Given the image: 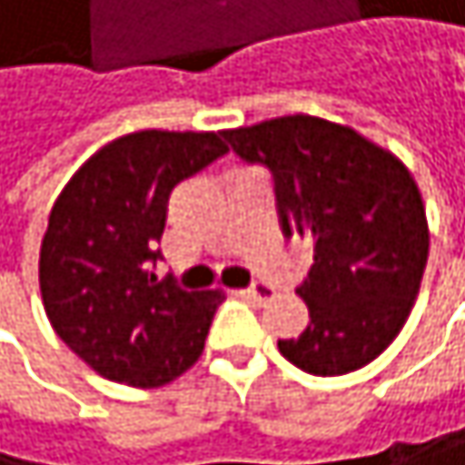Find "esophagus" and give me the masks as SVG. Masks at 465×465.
Wrapping results in <instances>:
<instances>
[{
  "label": "esophagus",
  "mask_w": 465,
  "mask_h": 465,
  "mask_svg": "<svg viewBox=\"0 0 465 465\" xmlns=\"http://www.w3.org/2000/svg\"><path fill=\"white\" fill-rule=\"evenodd\" d=\"M242 295H248L251 301H259V303H262V301H271V298L276 295V290H273L271 284H262V282H259V284L242 290Z\"/></svg>",
  "instance_id": "1"
}]
</instances>
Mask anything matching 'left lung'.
Listing matches in <instances>:
<instances>
[{
	"label": "left lung",
	"mask_w": 465,
	"mask_h": 465,
	"mask_svg": "<svg viewBox=\"0 0 465 465\" xmlns=\"http://www.w3.org/2000/svg\"><path fill=\"white\" fill-rule=\"evenodd\" d=\"M245 164L273 178L284 237L312 240L295 290L310 323L282 357L315 377L377 360L401 331L430 253L421 192L399 158L346 124L295 114L223 131Z\"/></svg>",
	"instance_id": "obj_1"
}]
</instances>
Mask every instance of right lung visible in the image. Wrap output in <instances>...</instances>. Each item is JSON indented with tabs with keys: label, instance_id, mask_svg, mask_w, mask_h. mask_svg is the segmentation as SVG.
I'll return each mask as SVG.
<instances>
[{
	"label": "right lung",
	"instance_id": "right-lung-1",
	"mask_svg": "<svg viewBox=\"0 0 465 465\" xmlns=\"http://www.w3.org/2000/svg\"><path fill=\"white\" fill-rule=\"evenodd\" d=\"M228 147L220 134H128L72 175L49 212L38 282L61 341L100 377L162 388L203 354L223 295L158 282L173 189Z\"/></svg>",
	"mask_w": 465,
	"mask_h": 465
}]
</instances>
